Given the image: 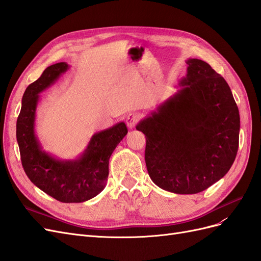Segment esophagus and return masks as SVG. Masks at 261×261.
I'll list each match as a JSON object with an SVG mask.
<instances>
[{
    "label": "esophagus",
    "instance_id": "esophagus-1",
    "mask_svg": "<svg viewBox=\"0 0 261 261\" xmlns=\"http://www.w3.org/2000/svg\"><path fill=\"white\" fill-rule=\"evenodd\" d=\"M139 121V115L137 113H129L127 116H126V125L128 126L129 128H134L136 126V124Z\"/></svg>",
    "mask_w": 261,
    "mask_h": 261
}]
</instances>
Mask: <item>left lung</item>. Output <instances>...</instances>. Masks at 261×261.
<instances>
[{
	"instance_id": "left-lung-1",
	"label": "left lung",
	"mask_w": 261,
	"mask_h": 261,
	"mask_svg": "<svg viewBox=\"0 0 261 261\" xmlns=\"http://www.w3.org/2000/svg\"><path fill=\"white\" fill-rule=\"evenodd\" d=\"M178 91L136 126L146 136L150 178L175 194H197L222 178L239 149L240 113L224 78L189 59Z\"/></svg>"
}]
</instances>
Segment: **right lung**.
<instances>
[{"label":"right lung","mask_w":261,"mask_h":261,"mask_svg":"<svg viewBox=\"0 0 261 261\" xmlns=\"http://www.w3.org/2000/svg\"><path fill=\"white\" fill-rule=\"evenodd\" d=\"M68 69L65 62L46 67L23 93L16 124V138L22 168L29 179L61 202H83L102 192L109 176V160L127 134L124 122L94 134L84 153L76 160L62 161L41 149L35 134L39 93Z\"/></svg>","instance_id":"right-lung-1"}]
</instances>
